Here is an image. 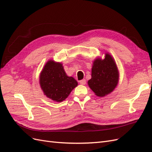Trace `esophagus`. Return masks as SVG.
<instances>
[{
	"label": "esophagus",
	"mask_w": 152,
	"mask_h": 152,
	"mask_svg": "<svg viewBox=\"0 0 152 152\" xmlns=\"http://www.w3.org/2000/svg\"><path fill=\"white\" fill-rule=\"evenodd\" d=\"M79 82H80V84L82 85H85L86 81V79H82V80H80Z\"/></svg>",
	"instance_id": "esophagus-1"
}]
</instances>
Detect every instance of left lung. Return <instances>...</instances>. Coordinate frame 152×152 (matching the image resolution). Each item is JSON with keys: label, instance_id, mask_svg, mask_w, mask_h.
I'll use <instances>...</instances> for the list:
<instances>
[{"label": "left lung", "instance_id": "obj_1", "mask_svg": "<svg viewBox=\"0 0 152 152\" xmlns=\"http://www.w3.org/2000/svg\"><path fill=\"white\" fill-rule=\"evenodd\" d=\"M118 70L114 59L108 53L103 59L97 58L93 61L91 79L88 80L90 88L95 94L103 97L114 90L118 82Z\"/></svg>", "mask_w": 152, "mask_h": 152}]
</instances>
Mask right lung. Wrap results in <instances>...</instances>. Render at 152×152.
Segmentation results:
<instances>
[{
  "mask_svg": "<svg viewBox=\"0 0 152 152\" xmlns=\"http://www.w3.org/2000/svg\"><path fill=\"white\" fill-rule=\"evenodd\" d=\"M39 78L44 94L57 102L65 100L78 85L74 78L67 76L62 64L53 60L46 63Z\"/></svg>",
  "mask_w": 152,
  "mask_h": 152,
  "instance_id": "obj_1",
  "label": "right lung"
}]
</instances>
